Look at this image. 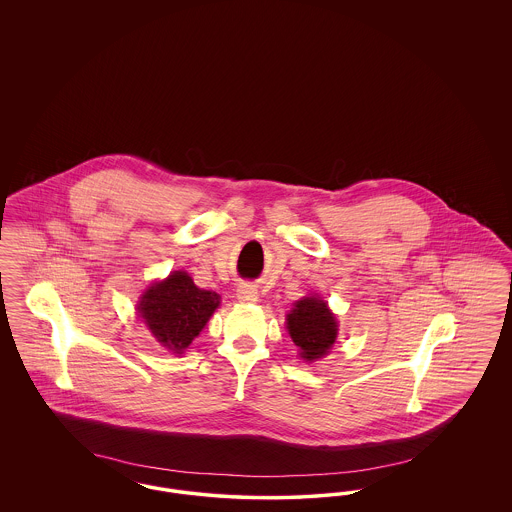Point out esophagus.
I'll return each mask as SVG.
<instances>
[{
    "label": "esophagus",
    "mask_w": 512,
    "mask_h": 512,
    "mask_svg": "<svg viewBox=\"0 0 512 512\" xmlns=\"http://www.w3.org/2000/svg\"><path fill=\"white\" fill-rule=\"evenodd\" d=\"M236 297H238V301H242V303H255V301L259 299V292H257V288L251 286V284H242V286L236 290Z\"/></svg>",
    "instance_id": "obj_1"
}]
</instances>
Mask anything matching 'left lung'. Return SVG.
<instances>
[{
  "mask_svg": "<svg viewBox=\"0 0 512 512\" xmlns=\"http://www.w3.org/2000/svg\"><path fill=\"white\" fill-rule=\"evenodd\" d=\"M288 332L293 343L299 347V357L303 361H317L330 353L338 338V320L328 309L326 301L317 295L299 299L286 318Z\"/></svg>",
  "mask_w": 512,
  "mask_h": 512,
  "instance_id": "1",
  "label": "left lung"
}]
</instances>
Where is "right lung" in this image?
<instances>
[{"label": "right lung", "instance_id": "obj_1", "mask_svg": "<svg viewBox=\"0 0 512 512\" xmlns=\"http://www.w3.org/2000/svg\"><path fill=\"white\" fill-rule=\"evenodd\" d=\"M219 305V293L197 288L188 272L174 270L169 278L147 288L140 297L138 313L163 347L184 353Z\"/></svg>", "mask_w": 512, "mask_h": 512}]
</instances>
